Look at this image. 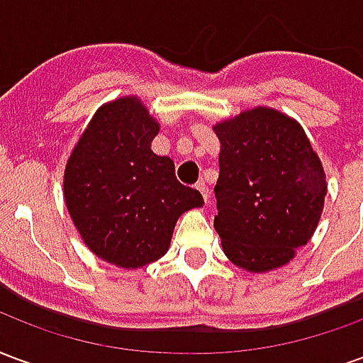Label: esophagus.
<instances>
[{"label": "esophagus", "mask_w": 363, "mask_h": 363, "mask_svg": "<svg viewBox=\"0 0 363 363\" xmlns=\"http://www.w3.org/2000/svg\"><path fill=\"white\" fill-rule=\"evenodd\" d=\"M196 190H198V192H200V194H202V198H204V202H208V192H210V190H208V184H206L204 181H200L196 184Z\"/></svg>", "instance_id": "esophagus-1"}]
</instances>
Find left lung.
Masks as SVG:
<instances>
[{
    "label": "left lung",
    "instance_id": "obj_1",
    "mask_svg": "<svg viewBox=\"0 0 363 363\" xmlns=\"http://www.w3.org/2000/svg\"><path fill=\"white\" fill-rule=\"evenodd\" d=\"M220 138L218 216L228 259L249 272L288 264L317 229L327 181L296 120L259 106L213 126Z\"/></svg>",
    "mask_w": 363,
    "mask_h": 363
}]
</instances>
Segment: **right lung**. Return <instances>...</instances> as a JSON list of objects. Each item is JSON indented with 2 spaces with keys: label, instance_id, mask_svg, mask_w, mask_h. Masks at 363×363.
I'll return each instance as SVG.
<instances>
[{
  "label": "right lung",
  "instance_id": "add662e5",
  "mask_svg": "<svg viewBox=\"0 0 363 363\" xmlns=\"http://www.w3.org/2000/svg\"><path fill=\"white\" fill-rule=\"evenodd\" d=\"M157 132L142 101L122 96L95 112L67 159V212L91 251L120 268L161 259L177 220L204 204L177 181L173 159L151 151Z\"/></svg>",
  "mask_w": 363,
  "mask_h": 363
}]
</instances>
